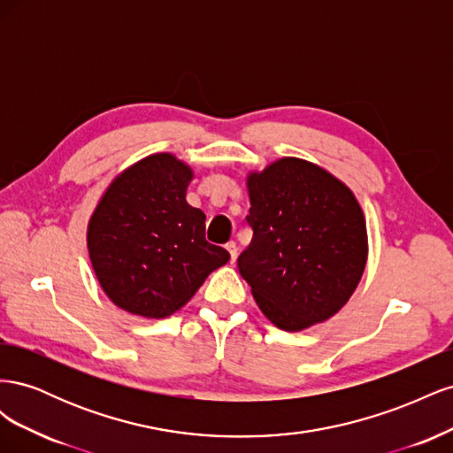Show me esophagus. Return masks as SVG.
Wrapping results in <instances>:
<instances>
[{"instance_id": "1", "label": "esophagus", "mask_w": 453, "mask_h": 453, "mask_svg": "<svg viewBox=\"0 0 453 453\" xmlns=\"http://www.w3.org/2000/svg\"><path fill=\"white\" fill-rule=\"evenodd\" d=\"M226 251L230 253V263H236V257H238V248H236V243L234 242H228L226 245Z\"/></svg>"}]
</instances>
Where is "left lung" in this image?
<instances>
[{
	"mask_svg": "<svg viewBox=\"0 0 453 453\" xmlns=\"http://www.w3.org/2000/svg\"><path fill=\"white\" fill-rule=\"evenodd\" d=\"M251 243L242 278L266 318L303 331L348 303L366 265V225L351 190L300 158H281L248 180Z\"/></svg>",
	"mask_w": 453,
	"mask_h": 453,
	"instance_id": "8db88e82",
	"label": "left lung"
}]
</instances>
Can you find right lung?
Returning a JSON list of instances; mask_svg holds the SVG:
<instances>
[{"label":"right lung","instance_id":"obj_1","mask_svg":"<svg viewBox=\"0 0 453 453\" xmlns=\"http://www.w3.org/2000/svg\"><path fill=\"white\" fill-rule=\"evenodd\" d=\"M193 172L150 155L105 190L88 223L96 276L113 303L162 319L185 306L228 251L205 240V215L185 200Z\"/></svg>","mask_w":453,"mask_h":453}]
</instances>
